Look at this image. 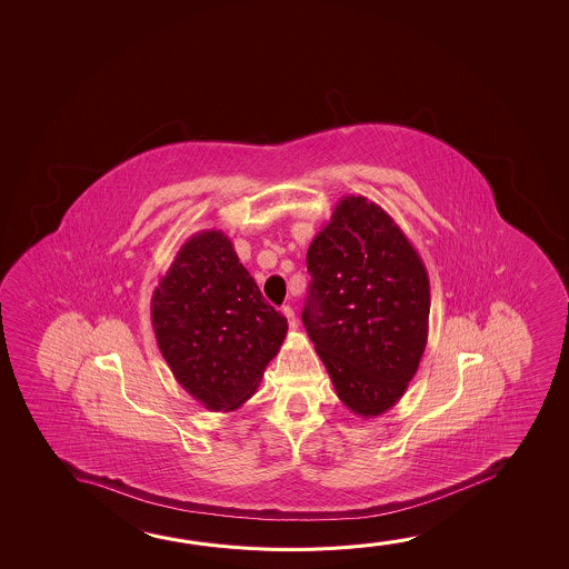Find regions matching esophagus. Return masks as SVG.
Returning a JSON list of instances; mask_svg holds the SVG:
<instances>
[{"instance_id":"1","label":"esophagus","mask_w":569,"mask_h":569,"mask_svg":"<svg viewBox=\"0 0 569 569\" xmlns=\"http://www.w3.org/2000/svg\"><path fill=\"white\" fill-rule=\"evenodd\" d=\"M283 311V316L288 317V323L291 329H296L298 327V319H296V311L293 309L289 308V306H286V308L281 309Z\"/></svg>"}]
</instances>
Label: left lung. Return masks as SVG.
<instances>
[{"mask_svg":"<svg viewBox=\"0 0 569 569\" xmlns=\"http://www.w3.org/2000/svg\"><path fill=\"white\" fill-rule=\"evenodd\" d=\"M301 319L337 397L363 419L401 399L429 339V273L381 206L343 196L308 250Z\"/></svg>","mask_w":569,"mask_h":569,"instance_id":"obj_1","label":"left lung"}]
</instances>
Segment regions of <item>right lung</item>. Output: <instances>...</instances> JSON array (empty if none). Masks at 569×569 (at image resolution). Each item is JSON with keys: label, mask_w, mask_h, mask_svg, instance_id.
Wrapping results in <instances>:
<instances>
[{"label": "right lung", "mask_w": 569, "mask_h": 569, "mask_svg": "<svg viewBox=\"0 0 569 569\" xmlns=\"http://www.w3.org/2000/svg\"><path fill=\"white\" fill-rule=\"evenodd\" d=\"M150 319L178 385L216 412L252 397L288 333L222 230L182 243L152 291Z\"/></svg>", "instance_id": "1"}]
</instances>
